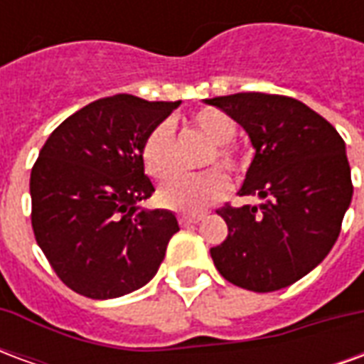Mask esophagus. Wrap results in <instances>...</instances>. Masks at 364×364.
<instances>
[{
    "instance_id": "esophagus-1",
    "label": "esophagus",
    "mask_w": 364,
    "mask_h": 364,
    "mask_svg": "<svg viewBox=\"0 0 364 364\" xmlns=\"http://www.w3.org/2000/svg\"><path fill=\"white\" fill-rule=\"evenodd\" d=\"M203 220V214H179V224L181 226H189V224H197Z\"/></svg>"
}]
</instances>
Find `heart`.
I'll return each mask as SVG.
<instances>
[{
  "instance_id": "b5f03b06",
  "label": "heart",
  "mask_w": 364,
  "mask_h": 364,
  "mask_svg": "<svg viewBox=\"0 0 364 364\" xmlns=\"http://www.w3.org/2000/svg\"><path fill=\"white\" fill-rule=\"evenodd\" d=\"M189 124L210 142L203 166H218L230 175L242 171L244 161L232 142V138L236 136V122L232 117L218 109H203L191 117ZM140 159L146 173L156 181H166L177 171V144L173 127L169 122H158L144 136ZM220 169H206L198 175L173 177L159 189V203L177 213H200L228 193L230 183Z\"/></svg>"
}]
</instances>
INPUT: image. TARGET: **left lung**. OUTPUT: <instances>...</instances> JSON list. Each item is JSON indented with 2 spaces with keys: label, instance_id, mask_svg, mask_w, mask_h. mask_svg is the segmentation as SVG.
I'll list each match as a JSON object with an SVG mask.
<instances>
[{
  "label": "left lung",
  "instance_id": "left-lung-1",
  "mask_svg": "<svg viewBox=\"0 0 364 364\" xmlns=\"http://www.w3.org/2000/svg\"><path fill=\"white\" fill-rule=\"evenodd\" d=\"M245 128L255 158L242 197L259 205H224L216 213L228 236L210 250L218 273L253 292L284 289L323 261L351 205V167L336 128L287 95L234 93L205 99Z\"/></svg>",
  "mask_w": 364,
  "mask_h": 364
}]
</instances>
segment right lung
I'll return each instance as SVG.
<instances>
[{
	"label": "right lung",
	"instance_id": "right-lung-1",
	"mask_svg": "<svg viewBox=\"0 0 364 364\" xmlns=\"http://www.w3.org/2000/svg\"><path fill=\"white\" fill-rule=\"evenodd\" d=\"M179 103L103 97L44 142L31 171V224L54 273L77 294L124 296L158 273L179 224L169 210L136 206L154 193L140 146Z\"/></svg>",
	"mask_w": 364,
	"mask_h": 364
}]
</instances>
